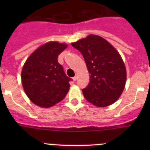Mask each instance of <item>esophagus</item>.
<instances>
[{"label":"esophagus","mask_w":150,"mask_h":150,"mask_svg":"<svg viewBox=\"0 0 150 150\" xmlns=\"http://www.w3.org/2000/svg\"><path fill=\"white\" fill-rule=\"evenodd\" d=\"M77 75H76V76H74V77H73V79H74V81H76V79H77Z\"/></svg>","instance_id":"esophagus-1"}]
</instances>
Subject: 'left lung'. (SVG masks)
<instances>
[{"label":"left lung","mask_w":150,"mask_h":150,"mask_svg":"<svg viewBox=\"0 0 150 150\" xmlns=\"http://www.w3.org/2000/svg\"><path fill=\"white\" fill-rule=\"evenodd\" d=\"M71 45L81 52L90 74L89 83L83 89L86 99L97 107L113 104L126 81V69L120 53L106 40L93 34Z\"/></svg>","instance_id":"obj_1"}]
</instances>
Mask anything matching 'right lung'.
I'll return each mask as SVG.
<instances>
[{
    "label": "right lung",
    "mask_w": 150,
    "mask_h": 150,
    "mask_svg": "<svg viewBox=\"0 0 150 150\" xmlns=\"http://www.w3.org/2000/svg\"><path fill=\"white\" fill-rule=\"evenodd\" d=\"M67 45L49 42L39 47L27 59L22 68V83L26 95L34 104L50 107L64 98L71 78L58 62Z\"/></svg>",
    "instance_id": "right-lung-1"
}]
</instances>
